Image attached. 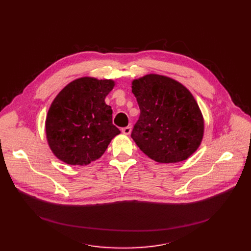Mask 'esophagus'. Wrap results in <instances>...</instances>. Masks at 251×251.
<instances>
[{
    "label": "esophagus",
    "instance_id": "esophagus-1",
    "mask_svg": "<svg viewBox=\"0 0 251 251\" xmlns=\"http://www.w3.org/2000/svg\"><path fill=\"white\" fill-rule=\"evenodd\" d=\"M121 130H122V133H123V134L128 135V134H130V132H131V127H130V126H126V127H123Z\"/></svg>",
    "mask_w": 251,
    "mask_h": 251
}]
</instances>
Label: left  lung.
Segmentation results:
<instances>
[{
  "instance_id": "left-lung-1",
  "label": "left lung",
  "mask_w": 251,
  "mask_h": 251,
  "mask_svg": "<svg viewBox=\"0 0 251 251\" xmlns=\"http://www.w3.org/2000/svg\"><path fill=\"white\" fill-rule=\"evenodd\" d=\"M140 115L131 137L159 163L186 160L200 147L203 119L189 90L166 76L150 74L132 82Z\"/></svg>"
}]
</instances>
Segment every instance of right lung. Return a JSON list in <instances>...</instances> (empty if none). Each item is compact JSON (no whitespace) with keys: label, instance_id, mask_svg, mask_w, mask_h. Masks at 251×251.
<instances>
[{"label":"right lung","instance_id":"add662e5","mask_svg":"<svg viewBox=\"0 0 251 251\" xmlns=\"http://www.w3.org/2000/svg\"><path fill=\"white\" fill-rule=\"evenodd\" d=\"M114 81L82 77L65 86L51 102L46 120L50 148L69 165H88L100 157L120 133L104 102Z\"/></svg>","mask_w":251,"mask_h":251}]
</instances>
